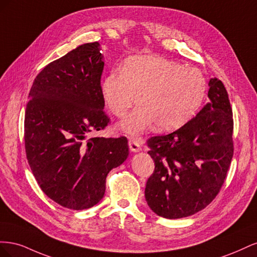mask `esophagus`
I'll return each instance as SVG.
<instances>
[{
	"instance_id": "esophagus-1",
	"label": "esophagus",
	"mask_w": 257,
	"mask_h": 257,
	"mask_svg": "<svg viewBox=\"0 0 257 257\" xmlns=\"http://www.w3.org/2000/svg\"><path fill=\"white\" fill-rule=\"evenodd\" d=\"M128 146H130V149H131V151H133V152H139L142 150V147H141V144H139L136 139H130V142H128Z\"/></svg>"
}]
</instances>
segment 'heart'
Instances as JSON below:
<instances>
[{
    "label": "heart",
    "mask_w": 257,
    "mask_h": 257,
    "mask_svg": "<svg viewBox=\"0 0 257 257\" xmlns=\"http://www.w3.org/2000/svg\"><path fill=\"white\" fill-rule=\"evenodd\" d=\"M206 89L198 68L154 56L128 59L122 72L109 73L102 82L105 103L119 118L138 103L141 94L143 104L120 124L130 135L141 134L154 123L160 131L182 126L198 111Z\"/></svg>",
    "instance_id": "1"
}]
</instances>
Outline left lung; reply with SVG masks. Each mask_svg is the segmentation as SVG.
I'll list each match as a JSON object with an SVG mask.
<instances>
[{
    "label": "left lung",
    "mask_w": 257,
    "mask_h": 257,
    "mask_svg": "<svg viewBox=\"0 0 257 257\" xmlns=\"http://www.w3.org/2000/svg\"><path fill=\"white\" fill-rule=\"evenodd\" d=\"M210 102L180 128L150 137L154 161L145 196L153 212L166 219L190 216L219 194L234 155V119L227 91L209 81Z\"/></svg>",
    "instance_id": "1"
}]
</instances>
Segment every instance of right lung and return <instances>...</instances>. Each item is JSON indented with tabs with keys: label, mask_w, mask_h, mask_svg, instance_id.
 I'll return each instance as SVG.
<instances>
[{
	"label": "right lung",
	"mask_w": 257,
	"mask_h": 257,
	"mask_svg": "<svg viewBox=\"0 0 257 257\" xmlns=\"http://www.w3.org/2000/svg\"><path fill=\"white\" fill-rule=\"evenodd\" d=\"M99 44H83L44 67L30 90L25 147L42 191L73 210L96 205L106 177L128 155L127 138L93 137L110 123L100 87Z\"/></svg>",
	"instance_id": "1"
}]
</instances>
